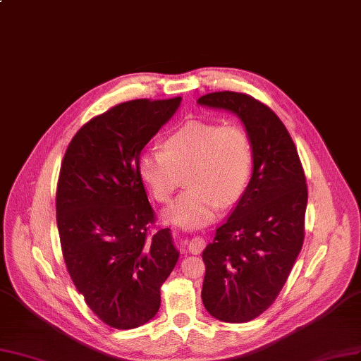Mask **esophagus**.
<instances>
[{"mask_svg": "<svg viewBox=\"0 0 361 361\" xmlns=\"http://www.w3.org/2000/svg\"><path fill=\"white\" fill-rule=\"evenodd\" d=\"M204 247H205V240L202 237H193L188 244L189 252L193 255H200L204 250Z\"/></svg>", "mask_w": 361, "mask_h": 361, "instance_id": "obj_1", "label": "esophagus"}]
</instances>
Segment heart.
<instances>
[{
  "instance_id": "obj_1",
  "label": "heart",
  "mask_w": 361,
  "mask_h": 361,
  "mask_svg": "<svg viewBox=\"0 0 361 361\" xmlns=\"http://www.w3.org/2000/svg\"><path fill=\"white\" fill-rule=\"evenodd\" d=\"M163 149H145L137 172L159 202H168L180 177L184 190L164 213L168 222L188 229L213 222L220 204L235 202L253 169V145L240 124L189 121L166 136Z\"/></svg>"
}]
</instances>
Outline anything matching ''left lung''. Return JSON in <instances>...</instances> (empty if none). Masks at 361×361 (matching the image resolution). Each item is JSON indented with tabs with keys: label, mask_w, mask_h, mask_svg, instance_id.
<instances>
[{
	"label": "left lung",
	"mask_w": 361,
	"mask_h": 361,
	"mask_svg": "<svg viewBox=\"0 0 361 361\" xmlns=\"http://www.w3.org/2000/svg\"><path fill=\"white\" fill-rule=\"evenodd\" d=\"M197 103L235 114L253 145L247 188L202 252L207 312L224 322H247L273 305L303 246L305 171L286 127L267 104L234 91L210 92Z\"/></svg>",
	"instance_id": "8db88e82"
}]
</instances>
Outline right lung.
I'll return each mask as SVG.
<instances>
[{
	"mask_svg": "<svg viewBox=\"0 0 361 361\" xmlns=\"http://www.w3.org/2000/svg\"><path fill=\"white\" fill-rule=\"evenodd\" d=\"M181 97L137 99L84 124L63 159L56 225L67 271L85 303L112 329L144 325L160 307V286L180 252L157 229L137 159Z\"/></svg>",
	"mask_w": 361,
	"mask_h": 361,
	"instance_id": "add662e5",
	"label": "right lung"
}]
</instances>
